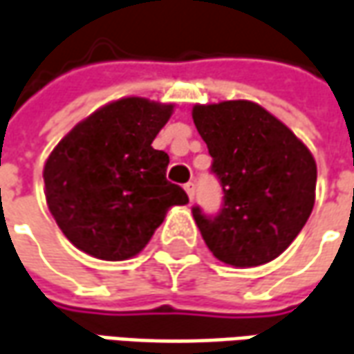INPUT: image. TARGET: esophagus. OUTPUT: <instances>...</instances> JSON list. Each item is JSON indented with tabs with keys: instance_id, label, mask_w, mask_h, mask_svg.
Returning <instances> with one entry per match:
<instances>
[{
	"instance_id": "1",
	"label": "esophagus",
	"mask_w": 354,
	"mask_h": 354,
	"mask_svg": "<svg viewBox=\"0 0 354 354\" xmlns=\"http://www.w3.org/2000/svg\"><path fill=\"white\" fill-rule=\"evenodd\" d=\"M184 189H186L187 197L194 201V197H196V184H194V182H187L186 186H184Z\"/></svg>"
}]
</instances>
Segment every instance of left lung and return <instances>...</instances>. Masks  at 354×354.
I'll list each match as a JSON object with an SVG mask.
<instances>
[{
  "label": "left lung",
  "instance_id": "8db88e82",
  "mask_svg": "<svg viewBox=\"0 0 354 354\" xmlns=\"http://www.w3.org/2000/svg\"><path fill=\"white\" fill-rule=\"evenodd\" d=\"M192 116L223 192L217 215L192 207L205 244L234 268L275 259L312 213L318 176L314 157L285 124L254 102L194 106Z\"/></svg>",
  "mask_w": 354,
  "mask_h": 354
}]
</instances>
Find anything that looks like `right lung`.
I'll list each match as a JSON object with an SVG mask.
<instances>
[{
  "instance_id": "right-lung-1",
  "label": "right lung",
  "mask_w": 354,
  "mask_h": 354,
  "mask_svg": "<svg viewBox=\"0 0 354 354\" xmlns=\"http://www.w3.org/2000/svg\"><path fill=\"white\" fill-rule=\"evenodd\" d=\"M172 104L122 98L77 124L48 157L46 201L67 240L88 256L139 254L186 192L167 180L170 158L151 143Z\"/></svg>"
}]
</instances>
